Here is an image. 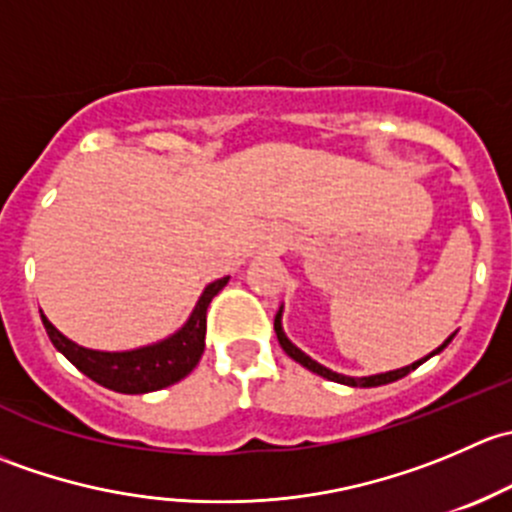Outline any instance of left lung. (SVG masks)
I'll use <instances>...</instances> for the list:
<instances>
[{"label": "left lung", "instance_id": "1", "mask_svg": "<svg viewBox=\"0 0 512 512\" xmlns=\"http://www.w3.org/2000/svg\"><path fill=\"white\" fill-rule=\"evenodd\" d=\"M275 332H277V339H280V347L285 349V352L292 356L294 361H297V364H302L304 369H309V371H314V374H319V376H324V379H329V381H337V384H347V386H364V389H369V386H381V384H391V381H396V379H404L406 374H409V371H414V369H418V366L423 364V361L426 359H431L433 354H438V352H443V349L448 347V344H451V339L456 337V334H451V337L446 339V342L441 344V347L436 349V352H431L428 356H423V359H418V361H414V364H409V366H404V369H394V371H386V374H374V376H361V379H354V376H342V374H337V371H332V369H327V366H322L319 364V361H314L312 356H307L302 352V349H297L294 347L292 342H289L287 339V334L282 332V309L280 312H277V317H275Z\"/></svg>", "mask_w": 512, "mask_h": 512}]
</instances>
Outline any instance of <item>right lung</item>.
<instances>
[{"mask_svg": "<svg viewBox=\"0 0 512 512\" xmlns=\"http://www.w3.org/2000/svg\"><path fill=\"white\" fill-rule=\"evenodd\" d=\"M227 280L230 277L215 280L205 287L193 314L178 332L170 334L163 342L131 349V352H96V349L79 347L69 337H64L44 314H41V322H44L51 344L91 381L118 391V394H148V391L165 389V386L185 379L198 366L205 349L208 304L227 285Z\"/></svg>", "mask_w": 512, "mask_h": 512, "instance_id": "1", "label": "right lung"}]
</instances>
